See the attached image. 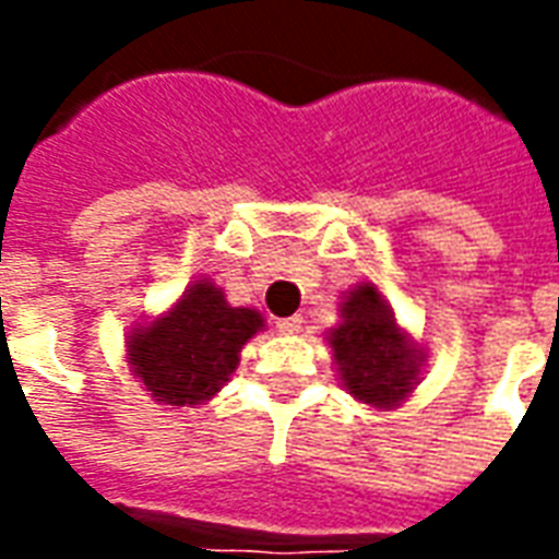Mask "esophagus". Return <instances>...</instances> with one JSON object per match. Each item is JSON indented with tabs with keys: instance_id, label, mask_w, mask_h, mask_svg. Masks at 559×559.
I'll list each match as a JSON object with an SVG mask.
<instances>
[{
	"instance_id": "1",
	"label": "esophagus",
	"mask_w": 559,
	"mask_h": 559,
	"mask_svg": "<svg viewBox=\"0 0 559 559\" xmlns=\"http://www.w3.org/2000/svg\"><path fill=\"white\" fill-rule=\"evenodd\" d=\"M302 317L293 314V317H281V320H275V329H278L281 335H296L299 329H302Z\"/></svg>"
}]
</instances>
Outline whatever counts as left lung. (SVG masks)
<instances>
[{
  "label": "left lung",
  "instance_id": "1",
  "mask_svg": "<svg viewBox=\"0 0 559 559\" xmlns=\"http://www.w3.org/2000/svg\"><path fill=\"white\" fill-rule=\"evenodd\" d=\"M329 344L353 399L395 407L416 386L419 356L371 284L353 290L341 305V326L329 332Z\"/></svg>",
  "mask_w": 559,
  "mask_h": 559
}]
</instances>
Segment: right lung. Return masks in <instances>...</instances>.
<instances>
[{
    "instance_id": "obj_1",
    "label": "right lung",
    "mask_w": 559,
    "mask_h": 559,
    "mask_svg": "<svg viewBox=\"0 0 559 559\" xmlns=\"http://www.w3.org/2000/svg\"><path fill=\"white\" fill-rule=\"evenodd\" d=\"M263 329L251 308H233L224 293L200 281L167 317L128 338V359L152 399L170 407L209 401L239 365L242 344Z\"/></svg>"
}]
</instances>
